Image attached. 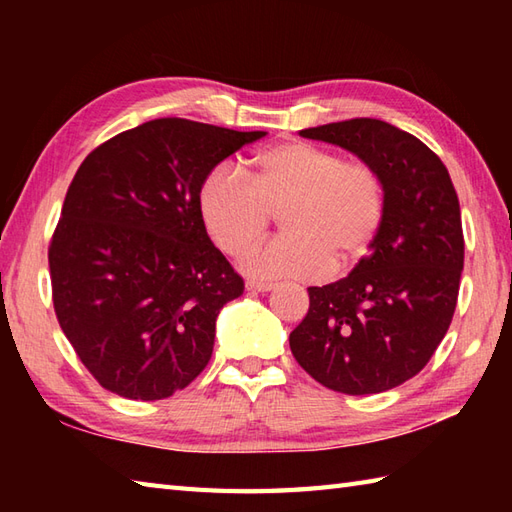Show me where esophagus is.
I'll return each instance as SVG.
<instances>
[{"instance_id": "1", "label": "esophagus", "mask_w": 512, "mask_h": 512, "mask_svg": "<svg viewBox=\"0 0 512 512\" xmlns=\"http://www.w3.org/2000/svg\"><path fill=\"white\" fill-rule=\"evenodd\" d=\"M273 288L275 284H268V281H246L248 292H270Z\"/></svg>"}]
</instances>
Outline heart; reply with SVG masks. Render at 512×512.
Returning a JSON list of instances; mask_svg holds the SVG:
<instances>
[{"label":"heart","mask_w":512,"mask_h":512,"mask_svg":"<svg viewBox=\"0 0 512 512\" xmlns=\"http://www.w3.org/2000/svg\"><path fill=\"white\" fill-rule=\"evenodd\" d=\"M200 215L213 242L237 255L265 232L273 212L287 209V235L244 253L239 268L253 279L312 281L350 268L369 253L385 217V187L365 162L288 140L259 151L246 180L231 165L206 173Z\"/></svg>","instance_id":"b5f03b06"}]
</instances>
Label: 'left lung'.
Segmentation results:
<instances>
[{
  "instance_id": "8db88e82",
  "label": "left lung",
  "mask_w": 512,
  "mask_h": 512,
  "mask_svg": "<svg viewBox=\"0 0 512 512\" xmlns=\"http://www.w3.org/2000/svg\"><path fill=\"white\" fill-rule=\"evenodd\" d=\"M299 136L372 167L385 187V217L350 275L308 288L310 308L290 332V350L323 387L380 394L416 376L451 325L464 268L458 193L422 140L385 121L352 118Z\"/></svg>"
}]
</instances>
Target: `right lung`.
<instances>
[{
  "mask_svg": "<svg viewBox=\"0 0 512 512\" xmlns=\"http://www.w3.org/2000/svg\"><path fill=\"white\" fill-rule=\"evenodd\" d=\"M266 132L156 118L81 162L48 250L63 334L99 383L162 400L209 363L217 314L244 281L211 242L206 173Z\"/></svg>",
  "mask_w": 512,
  "mask_h": 512,
  "instance_id": "obj_1",
  "label": "right lung"
}]
</instances>
